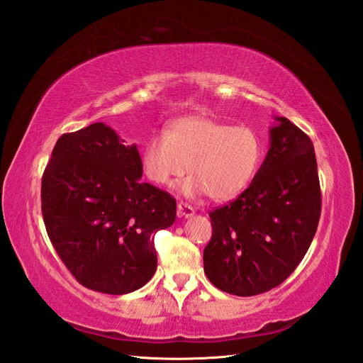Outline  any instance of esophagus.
I'll return each mask as SVG.
<instances>
[{
  "instance_id": "esophagus-1",
  "label": "esophagus",
  "mask_w": 363,
  "mask_h": 363,
  "mask_svg": "<svg viewBox=\"0 0 363 363\" xmlns=\"http://www.w3.org/2000/svg\"><path fill=\"white\" fill-rule=\"evenodd\" d=\"M193 214H194L193 206H190L189 203H184V202L178 203V216L179 217H191Z\"/></svg>"
}]
</instances>
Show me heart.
Here are the masks:
<instances>
[{
	"label": "heart",
	"instance_id": "b5f03b06",
	"mask_svg": "<svg viewBox=\"0 0 363 363\" xmlns=\"http://www.w3.org/2000/svg\"><path fill=\"white\" fill-rule=\"evenodd\" d=\"M263 144L250 126H233L205 116L174 120L152 135L143 149V170L157 185H172L187 170L182 193H206L231 201L247 189L260 167Z\"/></svg>",
	"mask_w": 363,
	"mask_h": 363
}]
</instances>
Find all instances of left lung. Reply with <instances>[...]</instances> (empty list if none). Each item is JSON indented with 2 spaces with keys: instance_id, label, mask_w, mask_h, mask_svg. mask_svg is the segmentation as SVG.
Listing matches in <instances>:
<instances>
[{
  "instance_id": "8db88e82",
  "label": "left lung",
  "mask_w": 363,
  "mask_h": 363,
  "mask_svg": "<svg viewBox=\"0 0 363 363\" xmlns=\"http://www.w3.org/2000/svg\"><path fill=\"white\" fill-rule=\"evenodd\" d=\"M271 147L239 198L210 213L203 271L220 291L252 296L281 284L303 260L320 216L313 143L275 117Z\"/></svg>"
}]
</instances>
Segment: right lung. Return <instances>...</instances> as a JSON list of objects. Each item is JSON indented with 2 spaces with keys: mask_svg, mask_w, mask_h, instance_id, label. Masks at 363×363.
I'll use <instances>...</instances> for the list:
<instances>
[{
  "mask_svg": "<svg viewBox=\"0 0 363 363\" xmlns=\"http://www.w3.org/2000/svg\"><path fill=\"white\" fill-rule=\"evenodd\" d=\"M103 123L64 133L43 174L47 234L71 275L91 291L124 295L157 271L153 237L173 225L176 201L141 182L135 144Z\"/></svg>",
  "mask_w": 363,
  "mask_h": 363,
  "instance_id": "1",
  "label": "right lung"
}]
</instances>
